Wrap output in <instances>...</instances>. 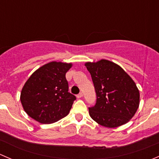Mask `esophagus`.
Wrapping results in <instances>:
<instances>
[{"label":"esophagus","instance_id":"obj_1","mask_svg":"<svg viewBox=\"0 0 159 159\" xmlns=\"http://www.w3.org/2000/svg\"><path fill=\"white\" fill-rule=\"evenodd\" d=\"M82 96H83V93L82 92H80L79 94H77V98H81Z\"/></svg>","mask_w":159,"mask_h":159}]
</instances>
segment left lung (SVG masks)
Masks as SVG:
<instances>
[{
    "instance_id": "8db88e82",
    "label": "left lung",
    "mask_w": 159,
    "mask_h": 159,
    "mask_svg": "<svg viewBox=\"0 0 159 159\" xmlns=\"http://www.w3.org/2000/svg\"><path fill=\"white\" fill-rule=\"evenodd\" d=\"M96 92V103L89 108L94 121L107 128L126 124L139 106L140 94L131 77L110 61L85 63Z\"/></svg>"
}]
</instances>
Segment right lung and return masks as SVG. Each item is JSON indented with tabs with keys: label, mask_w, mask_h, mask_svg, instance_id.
<instances>
[{
	"label": "right lung",
	"mask_w": 159,
	"mask_h": 159,
	"mask_svg": "<svg viewBox=\"0 0 159 159\" xmlns=\"http://www.w3.org/2000/svg\"><path fill=\"white\" fill-rule=\"evenodd\" d=\"M72 64L52 61L35 70L22 89L20 102L27 114L42 124H51L69 113L74 94L65 78Z\"/></svg>",
	"instance_id": "right-lung-1"
}]
</instances>
